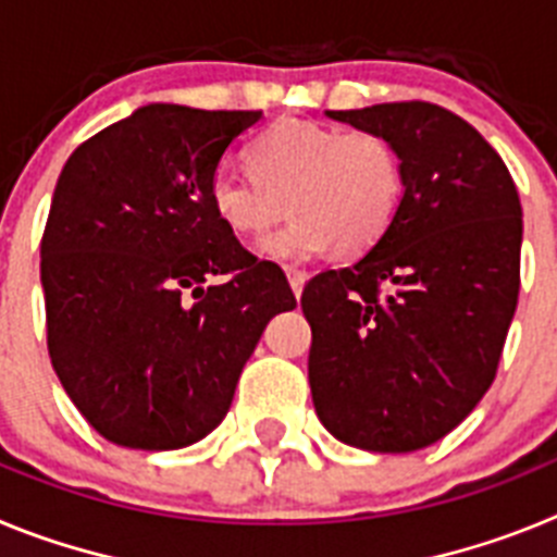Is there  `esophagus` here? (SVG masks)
Segmentation results:
<instances>
[{
    "label": "esophagus",
    "instance_id": "1",
    "mask_svg": "<svg viewBox=\"0 0 557 557\" xmlns=\"http://www.w3.org/2000/svg\"><path fill=\"white\" fill-rule=\"evenodd\" d=\"M287 278H289V287H293L295 298L304 293V284H307V270H298V268H287Z\"/></svg>",
    "mask_w": 557,
    "mask_h": 557
}]
</instances>
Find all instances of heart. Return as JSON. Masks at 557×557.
Returning <instances> with one entry per match:
<instances>
[{
	"mask_svg": "<svg viewBox=\"0 0 557 557\" xmlns=\"http://www.w3.org/2000/svg\"><path fill=\"white\" fill-rule=\"evenodd\" d=\"M250 170L220 164L209 178L211 209L234 234H262V253L307 262L339 245L357 253L376 245L405 200V164L387 136L366 127L284 120L250 141Z\"/></svg>",
	"mask_w": 557,
	"mask_h": 557,
	"instance_id": "heart-1",
	"label": "heart"
}]
</instances>
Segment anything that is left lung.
<instances>
[{
    "mask_svg": "<svg viewBox=\"0 0 557 557\" xmlns=\"http://www.w3.org/2000/svg\"><path fill=\"white\" fill-rule=\"evenodd\" d=\"M326 113L396 145L405 200L362 259L304 287L314 410L357 449H424L499 368L519 301V191L499 152L435 102Z\"/></svg>",
    "mask_w": 557,
    "mask_h": 557,
    "instance_id": "1",
    "label": "left lung"
}]
</instances>
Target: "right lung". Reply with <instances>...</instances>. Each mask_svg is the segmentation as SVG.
Masks as SVG:
<instances>
[{
  "instance_id": "add662e5",
  "label": "right lung",
  "mask_w": 557,
  "mask_h": 557,
  "mask_svg": "<svg viewBox=\"0 0 557 557\" xmlns=\"http://www.w3.org/2000/svg\"><path fill=\"white\" fill-rule=\"evenodd\" d=\"M259 116L152 102L63 164L41 236L47 348L111 444L166 451L209 435L270 318L295 307L282 268L209 200L211 172Z\"/></svg>"
}]
</instances>
